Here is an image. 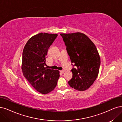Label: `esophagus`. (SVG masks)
Masks as SVG:
<instances>
[{"label": "esophagus", "instance_id": "obj_1", "mask_svg": "<svg viewBox=\"0 0 122 122\" xmlns=\"http://www.w3.org/2000/svg\"><path fill=\"white\" fill-rule=\"evenodd\" d=\"M60 72L62 74H63L65 72V70H61V71H60Z\"/></svg>", "mask_w": 122, "mask_h": 122}]
</instances>
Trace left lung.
Returning <instances> with one entry per match:
<instances>
[{"instance_id":"left-lung-1","label":"left lung","mask_w":122,"mask_h":122,"mask_svg":"<svg viewBox=\"0 0 122 122\" xmlns=\"http://www.w3.org/2000/svg\"><path fill=\"white\" fill-rule=\"evenodd\" d=\"M71 63L75 68L71 70L72 78L70 86L78 91L90 87L97 79L100 70L101 58L95 45L82 33L60 34Z\"/></svg>"}]
</instances>
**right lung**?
Instances as JSON below:
<instances>
[{"instance_id": "right-lung-1", "label": "right lung", "mask_w": 122, "mask_h": 122, "mask_svg": "<svg viewBox=\"0 0 122 122\" xmlns=\"http://www.w3.org/2000/svg\"><path fill=\"white\" fill-rule=\"evenodd\" d=\"M58 35L41 33L31 37L22 52L21 69L25 77L37 92L46 94L56 86L59 70L45 67L48 49Z\"/></svg>"}]
</instances>
